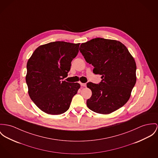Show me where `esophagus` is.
Here are the masks:
<instances>
[{"label":"esophagus","mask_w":158,"mask_h":158,"mask_svg":"<svg viewBox=\"0 0 158 158\" xmlns=\"http://www.w3.org/2000/svg\"><path fill=\"white\" fill-rule=\"evenodd\" d=\"M81 85L82 86H84V87H85V86H86V84H84V83H81Z\"/></svg>","instance_id":"obj_1"}]
</instances>
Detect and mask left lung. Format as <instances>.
<instances>
[{
	"instance_id": "8db88e82",
	"label": "left lung",
	"mask_w": 158,
	"mask_h": 158,
	"mask_svg": "<svg viewBox=\"0 0 158 158\" xmlns=\"http://www.w3.org/2000/svg\"><path fill=\"white\" fill-rule=\"evenodd\" d=\"M79 50L102 79L99 84H86L92 91L88 108L109 114L124 106L136 81V62L128 49L117 40L97 38L81 44Z\"/></svg>"
}]
</instances>
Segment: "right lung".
<instances>
[{
  "label": "right lung",
  "mask_w": 158,
  "mask_h": 158,
  "mask_svg": "<svg viewBox=\"0 0 158 158\" xmlns=\"http://www.w3.org/2000/svg\"><path fill=\"white\" fill-rule=\"evenodd\" d=\"M80 43L51 42L38 47L27 62L28 94L45 113L60 115L70 107L81 85L62 81L70 70Z\"/></svg>",
  "instance_id": "add662e5"
}]
</instances>
